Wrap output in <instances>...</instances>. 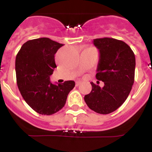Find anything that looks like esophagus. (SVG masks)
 <instances>
[{
	"instance_id": "1",
	"label": "esophagus",
	"mask_w": 152,
	"mask_h": 152,
	"mask_svg": "<svg viewBox=\"0 0 152 152\" xmlns=\"http://www.w3.org/2000/svg\"><path fill=\"white\" fill-rule=\"evenodd\" d=\"M80 84H81L80 81H76V86H79Z\"/></svg>"
}]
</instances>
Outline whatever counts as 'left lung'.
I'll list each match as a JSON object with an SVG mask.
<instances>
[{"instance_id": "obj_1", "label": "left lung", "mask_w": 152, "mask_h": 152, "mask_svg": "<svg viewBox=\"0 0 152 152\" xmlns=\"http://www.w3.org/2000/svg\"><path fill=\"white\" fill-rule=\"evenodd\" d=\"M93 42L100 52L96 78L104 86L100 88L91 82L92 90L84 96V101L94 112L109 114L126 101L131 91L135 79V55L121 40L101 38Z\"/></svg>"}]
</instances>
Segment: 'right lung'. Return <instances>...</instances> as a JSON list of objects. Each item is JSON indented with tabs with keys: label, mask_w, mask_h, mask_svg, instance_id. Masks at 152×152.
<instances>
[{
	"label": "right lung",
	"mask_w": 152,
	"mask_h": 152,
	"mask_svg": "<svg viewBox=\"0 0 152 152\" xmlns=\"http://www.w3.org/2000/svg\"><path fill=\"white\" fill-rule=\"evenodd\" d=\"M63 46L49 38L29 40L17 53L15 61L17 83L28 105L42 115H52L63 108L74 80L54 84L50 76L56 68L55 54Z\"/></svg>",
	"instance_id": "right-lung-1"
}]
</instances>
